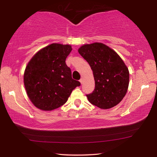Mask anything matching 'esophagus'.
<instances>
[{
    "mask_svg": "<svg viewBox=\"0 0 157 157\" xmlns=\"http://www.w3.org/2000/svg\"><path fill=\"white\" fill-rule=\"evenodd\" d=\"M79 82H80L81 84H82V83H83V79H82V78H81L80 79H79Z\"/></svg>",
    "mask_w": 157,
    "mask_h": 157,
    "instance_id": "34e87169",
    "label": "esophagus"
}]
</instances>
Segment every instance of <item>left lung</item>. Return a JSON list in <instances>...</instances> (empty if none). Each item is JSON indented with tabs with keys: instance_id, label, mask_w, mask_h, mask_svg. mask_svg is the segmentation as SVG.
<instances>
[{
	"instance_id": "left-lung-1",
	"label": "left lung",
	"mask_w": 157,
	"mask_h": 157,
	"mask_svg": "<svg viewBox=\"0 0 157 157\" xmlns=\"http://www.w3.org/2000/svg\"><path fill=\"white\" fill-rule=\"evenodd\" d=\"M78 52L93 71L95 88L86 94L89 102L102 109L118 105L128 91V68L117 53L102 43L82 46Z\"/></svg>"
}]
</instances>
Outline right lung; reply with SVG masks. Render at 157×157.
Wrapping results in <instances>:
<instances>
[{"mask_svg":"<svg viewBox=\"0 0 157 157\" xmlns=\"http://www.w3.org/2000/svg\"><path fill=\"white\" fill-rule=\"evenodd\" d=\"M68 44L53 43L36 52L23 75L26 92L34 105L52 111L63 105L80 82L72 79L66 58L71 51Z\"/></svg>","mask_w":157,"mask_h":157,"instance_id":"right-lung-1","label":"right lung"}]
</instances>
